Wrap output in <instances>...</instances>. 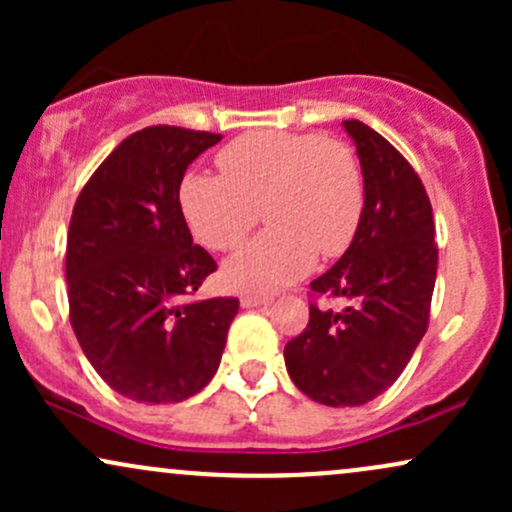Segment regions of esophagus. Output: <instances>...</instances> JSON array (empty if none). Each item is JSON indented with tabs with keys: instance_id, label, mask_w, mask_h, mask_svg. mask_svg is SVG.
Listing matches in <instances>:
<instances>
[{
	"instance_id": "1",
	"label": "esophagus",
	"mask_w": 512,
	"mask_h": 512,
	"mask_svg": "<svg viewBox=\"0 0 512 512\" xmlns=\"http://www.w3.org/2000/svg\"><path fill=\"white\" fill-rule=\"evenodd\" d=\"M269 303H272V296H257V293H243V296H240V305H243V308H257V305Z\"/></svg>"
}]
</instances>
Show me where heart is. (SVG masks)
I'll use <instances>...</instances> for the list:
<instances>
[{
  "mask_svg": "<svg viewBox=\"0 0 512 512\" xmlns=\"http://www.w3.org/2000/svg\"><path fill=\"white\" fill-rule=\"evenodd\" d=\"M221 175H185L180 207L204 248L233 252L260 221L269 231L228 262L238 289L274 291L315 260L339 257L361 226L366 187L356 154L320 134L250 132L216 154Z\"/></svg>",
  "mask_w": 512,
  "mask_h": 512,
  "instance_id": "obj_1",
  "label": "heart"
}]
</instances>
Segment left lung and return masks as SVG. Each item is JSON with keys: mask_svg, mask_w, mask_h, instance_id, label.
<instances>
[{"mask_svg": "<svg viewBox=\"0 0 512 512\" xmlns=\"http://www.w3.org/2000/svg\"><path fill=\"white\" fill-rule=\"evenodd\" d=\"M344 129L366 187L361 226L310 284L308 327L284 349L293 385L327 407L366 404L402 375L428 330L438 269L431 199L416 170L363 122L344 120ZM330 300L343 305L334 311Z\"/></svg>", "mask_w": 512, "mask_h": 512, "instance_id": "1", "label": "left lung"}]
</instances>
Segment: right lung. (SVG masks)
<instances>
[{
    "label": "right lung",
    "instance_id": "right-lung-1",
    "mask_svg": "<svg viewBox=\"0 0 512 512\" xmlns=\"http://www.w3.org/2000/svg\"><path fill=\"white\" fill-rule=\"evenodd\" d=\"M221 134L154 125L88 178L67 233L69 322L122 397L173 404L214 378L238 298L190 301L216 272L180 207L185 170Z\"/></svg>",
    "mask_w": 512,
    "mask_h": 512
}]
</instances>
